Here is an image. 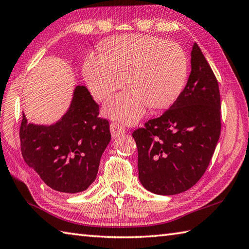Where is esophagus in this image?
<instances>
[{
	"mask_svg": "<svg viewBox=\"0 0 249 249\" xmlns=\"http://www.w3.org/2000/svg\"><path fill=\"white\" fill-rule=\"evenodd\" d=\"M109 128H110V132H111L112 138L119 137V135L124 134L125 132V129L124 128V126L119 124H116V123H111Z\"/></svg>",
	"mask_w": 249,
	"mask_h": 249,
	"instance_id": "1",
	"label": "esophagus"
}]
</instances>
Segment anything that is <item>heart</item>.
I'll use <instances>...</instances> for the list:
<instances>
[{"label": "heart", "mask_w": 249, "mask_h": 249, "mask_svg": "<svg viewBox=\"0 0 249 249\" xmlns=\"http://www.w3.org/2000/svg\"><path fill=\"white\" fill-rule=\"evenodd\" d=\"M104 53L89 54L83 76L91 93L103 101L126 83L130 88L111 97L103 111L111 119L134 124L147 107L162 108L180 95L189 62L176 42L144 35L115 37L103 46Z\"/></svg>", "instance_id": "1"}]
</instances>
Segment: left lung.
Instances as JSON below:
<instances>
[{
	"mask_svg": "<svg viewBox=\"0 0 249 249\" xmlns=\"http://www.w3.org/2000/svg\"><path fill=\"white\" fill-rule=\"evenodd\" d=\"M218 81L197 43L191 52V73L170 108L135 130L139 179L158 195L185 192L198 182L221 131Z\"/></svg>",
	"mask_w": 249,
	"mask_h": 249,
	"instance_id": "left-lung-1",
	"label": "left lung"
}]
</instances>
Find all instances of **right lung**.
<instances>
[{"label":"right lung","mask_w":249,"mask_h":249,"mask_svg":"<svg viewBox=\"0 0 249 249\" xmlns=\"http://www.w3.org/2000/svg\"><path fill=\"white\" fill-rule=\"evenodd\" d=\"M97 116L98 105L84 86L74 88L69 108L50 125L28 123L22 112V157L51 189L79 193L96 179L110 142L109 123Z\"/></svg>","instance_id":"right-lung-1"}]
</instances>
